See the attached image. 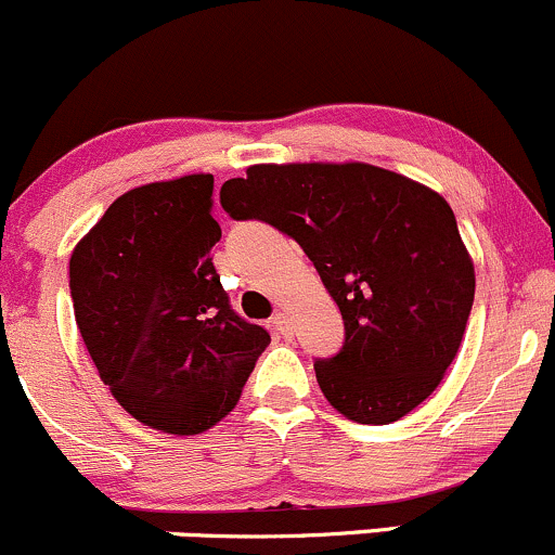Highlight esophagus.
Wrapping results in <instances>:
<instances>
[{"mask_svg":"<svg viewBox=\"0 0 555 555\" xmlns=\"http://www.w3.org/2000/svg\"><path fill=\"white\" fill-rule=\"evenodd\" d=\"M271 326H273V332L279 334V337H284V339L292 337V321H289L287 313H276V315H273Z\"/></svg>","mask_w":555,"mask_h":555,"instance_id":"1","label":"esophagus"}]
</instances>
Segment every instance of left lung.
Here are the masks:
<instances>
[{"mask_svg": "<svg viewBox=\"0 0 555 555\" xmlns=\"http://www.w3.org/2000/svg\"><path fill=\"white\" fill-rule=\"evenodd\" d=\"M221 205L313 260L345 321L343 350L315 361V379L343 416L392 424L435 392L474 302V263L440 194L369 163H289L249 166Z\"/></svg>", "mask_w": 555, "mask_h": 555, "instance_id": "obj_1", "label": "left lung"}]
</instances>
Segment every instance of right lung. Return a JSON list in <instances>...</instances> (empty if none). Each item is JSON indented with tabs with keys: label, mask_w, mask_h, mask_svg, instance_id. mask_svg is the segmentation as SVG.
I'll return each instance as SVG.
<instances>
[{
	"label": "right lung",
	"mask_w": 555,
	"mask_h": 555,
	"mask_svg": "<svg viewBox=\"0 0 555 555\" xmlns=\"http://www.w3.org/2000/svg\"><path fill=\"white\" fill-rule=\"evenodd\" d=\"M212 176L120 194L70 255L76 324L137 422L199 435L236 405L271 337L229 306L210 249Z\"/></svg>",
	"instance_id": "right-lung-1"
}]
</instances>
